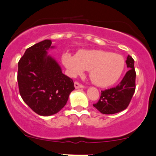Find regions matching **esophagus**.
<instances>
[{"instance_id":"1","label":"esophagus","mask_w":156,"mask_h":156,"mask_svg":"<svg viewBox=\"0 0 156 156\" xmlns=\"http://www.w3.org/2000/svg\"><path fill=\"white\" fill-rule=\"evenodd\" d=\"M74 86H75V88H76V89L82 88H83V87H84L83 86V85L80 84L78 82H75L74 83Z\"/></svg>"}]
</instances>
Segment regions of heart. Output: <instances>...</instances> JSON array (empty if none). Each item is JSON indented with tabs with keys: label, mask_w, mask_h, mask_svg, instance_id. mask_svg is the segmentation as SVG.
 Listing matches in <instances>:
<instances>
[{
	"label": "heart",
	"mask_w": 156,
	"mask_h": 156,
	"mask_svg": "<svg viewBox=\"0 0 156 156\" xmlns=\"http://www.w3.org/2000/svg\"><path fill=\"white\" fill-rule=\"evenodd\" d=\"M62 61L70 76L82 75L89 70L93 83L105 88L119 80L125 68V60L118 53L103 50H81L76 55L64 53Z\"/></svg>",
	"instance_id": "b5f03b06"
}]
</instances>
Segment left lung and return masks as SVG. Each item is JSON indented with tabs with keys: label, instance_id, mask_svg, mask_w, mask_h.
I'll return each mask as SVG.
<instances>
[{
	"label": "left lung",
	"instance_id": "1",
	"mask_svg": "<svg viewBox=\"0 0 156 156\" xmlns=\"http://www.w3.org/2000/svg\"><path fill=\"white\" fill-rule=\"evenodd\" d=\"M126 65L129 70L121 82L115 88L101 91L98 102L93 104L95 108L103 114H114L125 110L128 106L136 90V73L134 60L128 55Z\"/></svg>",
	"mask_w": 156,
	"mask_h": 156
}]
</instances>
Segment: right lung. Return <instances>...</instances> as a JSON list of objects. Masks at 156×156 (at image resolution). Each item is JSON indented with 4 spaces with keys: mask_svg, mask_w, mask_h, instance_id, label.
I'll list each match as a JSON object with an SVG mask.
<instances>
[{
    "mask_svg": "<svg viewBox=\"0 0 156 156\" xmlns=\"http://www.w3.org/2000/svg\"><path fill=\"white\" fill-rule=\"evenodd\" d=\"M51 40L28 48L18 62V83L20 96L35 113L50 116L59 112L74 90L71 78L48 51L54 48Z\"/></svg>",
    "mask_w": 156,
    "mask_h": 156,
    "instance_id": "right-lung-1",
    "label": "right lung"
}]
</instances>
